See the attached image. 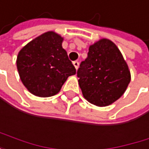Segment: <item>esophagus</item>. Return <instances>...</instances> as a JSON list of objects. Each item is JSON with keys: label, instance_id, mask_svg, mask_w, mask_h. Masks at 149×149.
Returning a JSON list of instances; mask_svg holds the SVG:
<instances>
[{"label": "esophagus", "instance_id": "obj_1", "mask_svg": "<svg viewBox=\"0 0 149 149\" xmlns=\"http://www.w3.org/2000/svg\"><path fill=\"white\" fill-rule=\"evenodd\" d=\"M73 64H74V66L75 69H78V68H79V62H78L77 61H74V62H73Z\"/></svg>", "mask_w": 149, "mask_h": 149}]
</instances>
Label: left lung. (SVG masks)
Returning <instances> with one entry per match:
<instances>
[{
  "label": "left lung",
  "instance_id": "8db88e82",
  "mask_svg": "<svg viewBox=\"0 0 149 149\" xmlns=\"http://www.w3.org/2000/svg\"><path fill=\"white\" fill-rule=\"evenodd\" d=\"M82 95L90 104L107 106L117 101L131 81L128 66L117 45L103 38L88 48L77 70Z\"/></svg>",
  "mask_w": 149,
  "mask_h": 149
}]
</instances>
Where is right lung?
Here are the masks:
<instances>
[{"instance_id":"right-lung-1","label":"right lung","mask_w":149,"mask_h":149,"mask_svg":"<svg viewBox=\"0 0 149 149\" xmlns=\"http://www.w3.org/2000/svg\"><path fill=\"white\" fill-rule=\"evenodd\" d=\"M63 38L47 31L24 46L17 55L20 79L31 94L48 97L56 95L68 77L76 70L62 48Z\"/></svg>"}]
</instances>
